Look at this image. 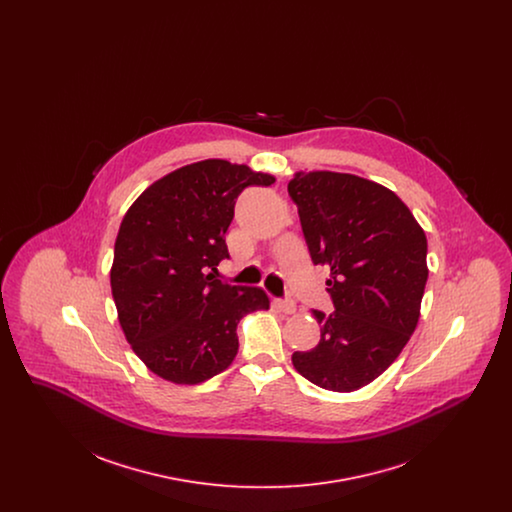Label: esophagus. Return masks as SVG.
<instances>
[{
	"label": "esophagus",
	"instance_id": "obj_1",
	"mask_svg": "<svg viewBox=\"0 0 512 512\" xmlns=\"http://www.w3.org/2000/svg\"><path fill=\"white\" fill-rule=\"evenodd\" d=\"M276 307L284 313V315H293L295 313V301L293 299H278Z\"/></svg>",
	"mask_w": 512,
	"mask_h": 512
}]
</instances>
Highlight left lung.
Instances as JSON below:
<instances>
[{"instance_id": "1", "label": "left lung", "mask_w": 512, "mask_h": 512, "mask_svg": "<svg viewBox=\"0 0 512 512\" xmlns=\"http://www.w3.org/2000/svg\"><path fill=\"white\" fill-rule=\"evenodd\" d=\"M315 265L330 268L334 313L311 311L320 341L295 351V370L318 388L355 391L399 357L418 324L428 242L409 207L355 174L299 171L288 184Z\"/></svg>"}]
</instances>
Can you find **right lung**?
<instances>
[{
  "mask_svg": "<svg viewBox=\"0 0 512 512\" xmlns=\"http://www.w3.org/2000/svg\"><path fill=\"white\" fill-rule=\"evenodd\" d=\"M274 180L205 159L159 178L126 211L111 292L124 338L163 380L195 386L226 370L238 353V322L270 307L261 288L222 284L213 270L228 259L224 236L238 195Z\"/></svg>",
  "mask_w": 512,
  "mask_h": 512,
  "instance_id": "add662e5",
  "label": "right lung"
}]
</instances>
